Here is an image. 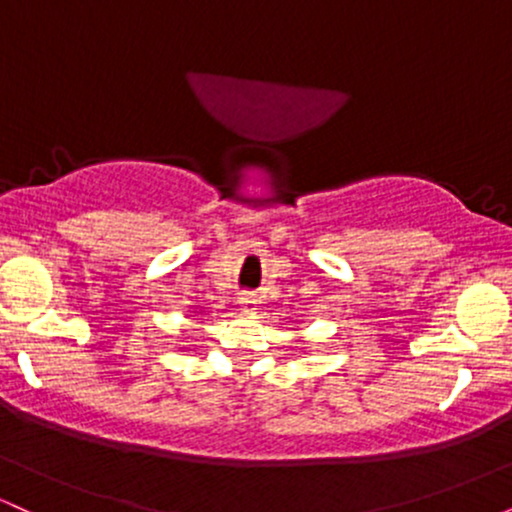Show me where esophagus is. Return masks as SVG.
<instances>
[{
	"label": "esophagus",
	"mask_w": 512,
	"mask_h": 512,
	"mask_svg": "<svg viewBox=\"0 0 512 512\" xmlns=\"http://www.w3.org/2000/svg\"><path fill=\"white\" fill-rule=\"evenodd\" d=\"M238 303H240V308L245 310V313H252V310H257V296H255V293H240Z\"/></svg>",
	"instance_id": "esophagus-1"
}]
</instances>
